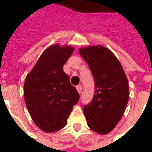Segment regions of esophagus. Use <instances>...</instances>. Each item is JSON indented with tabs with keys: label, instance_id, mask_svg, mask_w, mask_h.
<instances>
[{
	"label": "esophagus",
	"instance_id": "esophagus-1",
	"mask_svg": "<svg viewBox=\"0 0 152 152\" xmlns=\"http://www.w3.org/2000/svg\"><path fill=\"white\" fill-rule=\"evenodd\" d=\"M76 88H77V90H78V93H79V94H81V92H82V90H83L82 85H78V86L76 87Z\"/></svg>",
	"mask_w": 152,
	"mask_h": 152
}]
</instances>
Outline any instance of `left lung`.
I'll return each instance as SVG.
<instances>
[{
	"label": "left lung",
	"mask_w": 152,
	"mask_h": 152,
	"mask_svg": "<svg viewBox=\"0 0 152 152\" xmlns=\"http://www.w3.org/2000/svg\"><path fill=\"white\" fill-rule=\"evenodd\" d=\"M78 52L89 66L95 83L93 100L83 106L88 126L97 133H109L126 110L128 80L122 64L108 49L88 46Z\"/></svg>",
	"instance_id": "obj_1"
}]
</instances>
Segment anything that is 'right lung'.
<instances>
[{
  "label": "right lung",
  "instance_id": "1",
  "mask_svg": "<svg viewBox=\"0 0 152 152\" xmlns=\"http://www.w3.org/2000/svg\"><path fill=\"white\" fill-rule=\"evenodd\" d=\"M74 52L72 46L54 45L47 48L26 76L24 97L35 125L45 132H54L67 124L79 94L63 67Z\"/></svg>",
  "mask_w": 152,
  "mask_h": 152
}]
</instances>
